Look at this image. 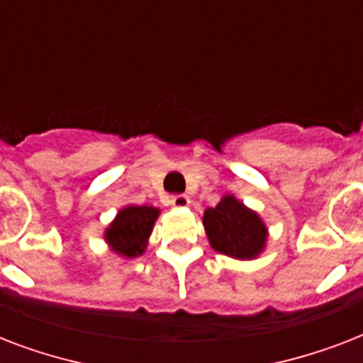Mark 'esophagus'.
Listing matches in <instances>:
<instances>
[{"mask_svg":"<svg viewBox=\"0 0 363 363\" xmlns=\"http://www.w3.org/2000/svg\"><path fill=\"white\" fill-rule=\"evenodd\" d=\"M171 207H177V209H182V207H188L190 205V198L184 196V194H177V196H171L169 198Z\"/></svg>","mask_w":363,"mask_h":363,"instance_id":"34e87169","label":"esophagus"}]
</instances>
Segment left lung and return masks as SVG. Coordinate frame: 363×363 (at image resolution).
Wrapping results in <instances>:
<instances>
[{
  "mask_svg": "<svg viewBox=\"0 0 363 363\" xmlns=\"http://www.w3.org/2000/svg\"><path fill=\"white\" fill-rule=\"evenodd\" d=\"M203 228L211 247L235 259L258 258L269 235L262 216L232 194H226L216 207L205 209Z\"/></svg>",
  "mask_w": 363,
  "mask_h": 363,
  "instance_id": "obj_1",
  "label": "left lung"
}]
</instances>
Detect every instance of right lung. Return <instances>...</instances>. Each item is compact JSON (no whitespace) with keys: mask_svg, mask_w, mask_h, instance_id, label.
Returning <instances> with one entry per match:
<instances>
[{"mask_svg":"<svg viewBox=\"0 0 363 363\" xmlns=\"http://www.w3.org/2000/svg\"><path fill=\"white\" fill-rule=\"evenodd\" d=\"M158 216L160 209L152 205H125L105 228V242L122 258H137L147 250Z\"/></svg>","mask_w":363,"mask_h":363,"instance_id":"add662e5","label":"right lung"}]
</instances>
